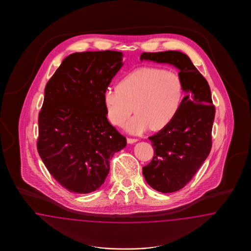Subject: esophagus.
<instances>
[{
	"mask_svg": "<svg viewBox=\"0 0 251 251\" xmlns=\"http://www.w3.org/2000/svg\"><path fill=\"white\" fill-rule=\"evenodd\" d=\"M137 139H133V138H128L127 139V142H128V144H134V143H136Z\"/></svg>",
	"mask_w": 251,
	"mask_h": 251,
	"instance_id": "esophagus-1",
	"label": "esophagus"
}]
</instances>
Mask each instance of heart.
Wrapping results in <instances>:
<instances>
[{"mask_svg": "<svg viewBox=\"0 0 251 251\" xmlns=\"http://www.w3.org/2000/svg\"><path fill=\"white\" fill-rule=\"evenodd\" d=\"M185 96L182 77L174 71L155 66L132 70L121 80L118 89L107 88L103 95L107 120L115 126L127 124L130 133L139 134L150 127L165 129L178 114Z\"/></svg>", "mask_w": 251, "mask_h": 251, "instance_id": "b5f03b06", "label": "heart"}]
</instances>
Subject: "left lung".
<instances>
[{
  "mask_svg": "<svg viewBox=\"0 0 251 251\" xmlns=\"http://www.w3.org/2000/svg\"><path fill=\"white\" fill-rule=\"evenodd\" d=\"M140 58L179 69L187 92L175 120L149 137L154 154L143 167L145 180L152 189L175 192L190 182L212 149L215 107L210 86L190 58L180 51L143 52Z\"/></svg>",
  "mask_w": 251,
  "mask_h": 251,
  "instance_id": "1",
  "label": "left lung"
}]
</instances>
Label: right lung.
I'll use <instances>...</instances> for the list:
<instances>
[{"mask_svg": "<svg viewBox=\"0 0 251 251\" xmlns=\"http://www.w3.org/2000/svg\"><path fill=\"white\" fill-rule=\"evenodd\" d=\"M114 50L71 54L46 84L37 147L50 175L70 192L105 182L109 160L126 144L107 121L103 95L122 66Z\"/></svg>", "mask_w": 251, "mask_h": 251, "instance_id": "add662e5", "label": "right lung"}]
</instances>
